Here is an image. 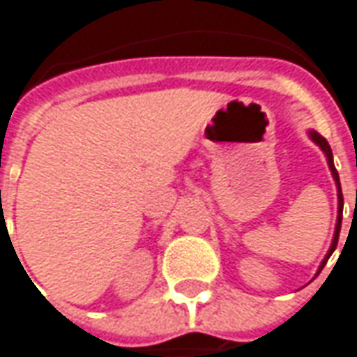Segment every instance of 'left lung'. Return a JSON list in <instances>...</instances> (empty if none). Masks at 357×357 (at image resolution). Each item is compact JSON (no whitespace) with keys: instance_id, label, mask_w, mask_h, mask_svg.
<instances>
[{"instance_id":"left-lung-1","label":"left lung","mask_w":357,"mask_h":357,"mask_svg":"<svg viewBox=\"0 0 357 357\" xmlns=\"http://www.w3.org/2000/svg\"><path fill=\"white\" fill-rule=\"evenodd\" d=\"M310 135V139L317 143L320 149L324 151V155H326V159H328V167L330 171H332V176H334V181H336V186H338V204H340V208H338V212H340V216H338V220H336V229H334V238H332V245H330L328 253H326V257H324V261H322V265H320V269H318V273L322 271V267L326 265V261H328V257L334 253V250H336V245H338V238H340V228H342V208H344V198H342V186H340V176H338V171H336V167H334V159H332V149H330L328 141L324 139L320 133H317V131H310L308 133ZM357 195V192H356ZM357 198V196H356ZM356 206H357V200H356Z\"/></svg>"}]
</instances>
